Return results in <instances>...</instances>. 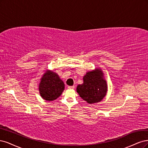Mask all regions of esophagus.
I'll list each match as a JSON object with an SVG mask.
<instances>
[{
  "label": "esophagus",
  "instance_id": "esophagus-1",
  "mask_svg": "<svg viewBox=\"0 0 148 148\" xmlns=\"http://www.w3.org/2000/svg\"><path fill=\"white\" fill-rule=\"evenodd\" d=\"M68 88L69 89H74V88H75V87L73 85V86H68Z\"/></svg>",
  "mask_w": 148,
  "mask_h": 148
}]
</instances>
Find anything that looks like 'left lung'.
<instances>
[{
  "mask_svg": "<svg viewBox=\"0 0 148 148\" xmlns=\"http://www.w3.org/2000/svg\"><path fill=\"white\" fill-rule=\"evenodd\" d=\"M100 69L89 71L84 77V83L78 85L77 92L84 101L89 104L101 101L106 96L108 85Z\"/></svg>",
  "mask_w": 148,
  "mask_h": 148,
  "instance_id": "obj_1",
  "label": "left lung"
}]
</instances>
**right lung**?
<instances>
[{
	"mask_svg": "<svg viewBox=\"0 0 148 148\" xmlns=\"http://www.w3.org/2000/svg\"><path fill=\"white\" fill-rule=\"evenodd\" d=\"M64 89V82L58 75L53 71L47 70L40 79L39 93L42 98L47 101H53L58 98Z\"/></svg>",
	"mask_w": 148,
	"mask_h": 148,
	"instance_id": "obj_1",
	"label": "right lung"
}]
</instances>
